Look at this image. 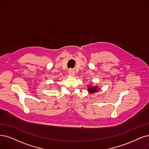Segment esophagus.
<instances>
[{"label": "esophagus", "mask_w": 149, "mask_h": 149, "mask_svg": "<svg viewBox=\"0 0 149 149\" xmlns=\"http://www.w3.org/2000/svg\"><path fill=\"white\" fill-rule=\"evenodd\" d=\"M68 74H69V75L71 76H74L75 75L74 71L72 69L69 70V71H68Z\"/></svg>", "instance_id": "1"}]
</instances>
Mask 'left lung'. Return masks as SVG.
<instances>
[{
	"label": "left lung",
	"mask_w": 149,
	"mask_h": 149,
	"mask_svg": "<svg viewBox=\"0 0 149 149\" xmlns=\"http://www.w3.org/2000/svg\"><path fill=\"white\" fill-rule=\"evenodd\" d=\"M99 89L100 88L97 86H87V91L89 94L96 93L99 91Z\"/></svg>",
	"instance_id": "left-lung-1"
}]
</instances>
